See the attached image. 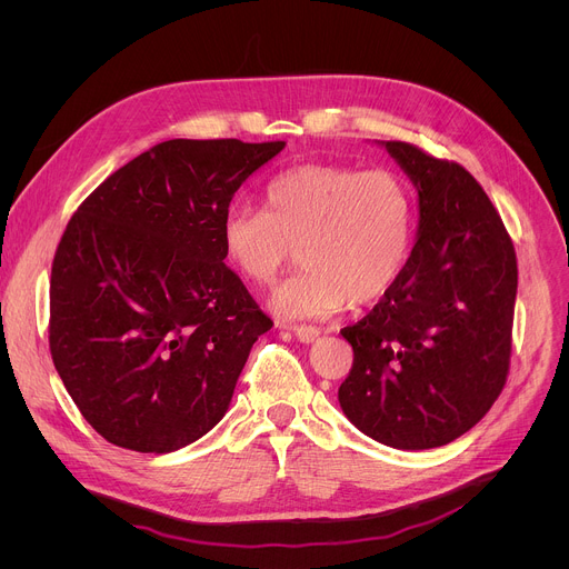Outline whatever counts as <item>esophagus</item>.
I'll use <instances>...</instances> for the list:
<instances>
[{
    "label": "esophagus",
    "mask_w": 569,
    "mask_h": 569,
    "mask_svg": "<svg viewBox=\"0 0 569 569\" xmlns=\"http://www.w3.org/2000/svg\"><path fill=\"white\" fill-rule=\"evenodd\" d=\"M292 333L303 345H312L321 336V331L317 327H306V323H301V327H292Z\"/></svg>",
    "instance_id": "esophagus-1"
}]
</instances>
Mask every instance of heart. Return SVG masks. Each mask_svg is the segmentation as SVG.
Returning <instances> with one entry per match:
<instances>
[{
    "instance_id": "obj_1",
    "label": "heart",
    "mask_w": 569,
    "mask_h": 569,
    "mask_svg": "<svg viewBox=\"0 0 569 569\" xmlns=\"http://www.w3.org/2000/svg\"><path fill=\"white\" fill-rule=\"evenodd\" d=\"M412 222V191L398 173L297 164L270 180L266 211H224L220 242L252 286L272 283L297 250L301 268L270 306L283 319H308L387 297L408 263Z\"/></svg>"
}]
</instances>
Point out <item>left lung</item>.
I'll use <instances>...</instances> for the list:
<instances>
[{
	"mask_svg": "<svg viewBox=\"0 0 569 569\" xmlns=\"http://www.w3.org/2000/svg\"><path fill=\"white\" fill-rule=\"evenodd\" d=\"M380 146L417 187L419 231L391 292L340 331L353 367L338 400L373 441L428 450L477 426L507 382L518 263L463 167L405 141Z\"/></svg>",
	"mask_w": 569,
	"mask_h": 569,
	"instance_id": "obj_1",
	"label": "left lung"
}]
</instances>
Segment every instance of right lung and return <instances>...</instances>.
Here are the masks:
<instances>
[{
  "label": "right lung",
  "mask_w": 569,
  "mask_h": 569,
  "mask_svg": "<svg viewBox=\"0 0 569 569\" xmlns=\"http://www.w3.org/2000/svg\"><path fill=\"white\" fill-rule=\"evenodd\" d=\"M283 148L161 141L71 216L51 266L49 349L76 408L110 443L164 455L224 417L272 319L224 266L220 222Z\"/></svg>",
  "instance_id": "1"
}]
</instances>
